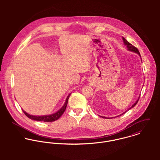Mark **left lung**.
I'll return each instance as SVG.
<instances>
[{
	"mask_svg": "<svg viewBox=\"0 0 160 160\" xmlns=\"http://www.w3.org/2000/svg\"><path fill=\"white\" fill-rule=\"evenodd\" d=\"M122 41H123V42H124V46H126V47H127V48H128V50H129V51H131V52H134V53H137L139 56H140V58H141V56H140V52H139V51H138V50L137 49L136 47H135L134 46H132L131 44H130L128 41H126L123 37L122 38ZM141 60H142V58H141ZM139 98H140V96H139V97L138 98V99L137 100V101L129 108H128L127 110H126L124 112H123L122 114H120V115H118V116H117L116 117H118V116H121V115H122L123 114H124L125 113H126L128 111H129L130 109H131V108H132L134 107H135L136 106V105L137 104V102H138V99H139ZM100 117H102V118H108V119H110V118H107V117H104V116H100ZM114 118H116V117H114Z\"/></svg>",
	"mask_w": 160,
	"mask_h": 160,
	"instance_id": "1",
	"label": "left lung"
}]
</instances>
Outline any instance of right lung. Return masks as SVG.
Listing matches in <instances>:
<instances>
[{
	"label": "right lung",
	"mask_w": 160,
	"mask_h": 160,
	"mask_svg": "<svg viewBox=\"0 0 160 160\" xmlns=\"http://www.w3.org/2000/svg\"><path fill=\"white\" fill-rule=\"evenodd\" d=\"M71 93L69 94L67 97V98H66L65 102L63 105V106L60 109L58 110L57 112L51 114H47V115H43V116H35V115H32V114H28V113H26L24 110H23V113L25 114V115L34 121H44V122H52V121H55L56 120H57L62 114L65 112L68 102V99L69 96H70Z\"/></svg>",
	"instance_id": "add662e5"
}]
</instances>
